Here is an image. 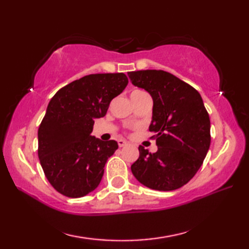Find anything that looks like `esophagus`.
Masks as SVG:
<instances>
[{"label":"esophagus","instance_id":"34e87169","mask_svg":"<svg viewBox=\"0 0 249 249\" xmlns=\"http://www.w3.org/2000/svg\"><path fill=\"white\" fill-rule=\"evenodd\" d=\"M118 144H119L120 147H123V146H125L126 144H127V142H126L124 139H119L118 140Z\"/></svg>","mask_w":249,"mask_h":249}]
</instances>
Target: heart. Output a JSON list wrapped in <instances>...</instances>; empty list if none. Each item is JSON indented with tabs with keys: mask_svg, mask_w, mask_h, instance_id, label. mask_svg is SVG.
Masks as SVG:
<instances>
[{
	"mask_svg": "<svg viewBox=\"0 0 249 249\" xmlns=\"http://www.w3.org/2000/svg\"><path fill=\"white\" fill-rule=\"evenodd\" d=\"M145 92L143 91H140V89H136V91H134L133 93H131V95H140V94H144Z\"/></svg>",
	"mask_w": 249,
	"mask_h": 249,
	"instance_id": "1",
	"label": "heart"
}]
</instances>
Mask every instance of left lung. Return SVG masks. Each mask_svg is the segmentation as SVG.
<instances>
[{"mask_svg":"<svg viewBox=\"0 0 249 249\" xmlns=\"http://www.w3.org/2000/svg\"><path fill=\"white\" fill-rule=\"evenodd\" d=\"M128 77L153 99L149 130L158 147L151 154L140 145L131 172L151 189L176 190L194 178L210 149L211 124L203 100L193 87L167 71H130Z\"/></svg>","mask_w":249,"mask_h":249,"instance_id":"obj_1","label":"left lung"}]
</instances>
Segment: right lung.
Here are the masks:
<instances>
[{"label":"right lung","mask_w":249,"mask_h":249,"mask_svg":"<svg viewBox=\"0 0 249 249\" xmlns=\"http://www.w3.org/2000/svg\"><path fill=\"white\" fill-rule=\"evenodd\" d=\"M127 83L123 72L95 73L67 84L51 98L38 128V157L60 194L80 198L97 188L119 145L92 136L94 121L106 115Z\"/></svg>","instance_id":"obj_1"}]
</instances>
